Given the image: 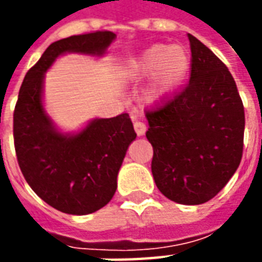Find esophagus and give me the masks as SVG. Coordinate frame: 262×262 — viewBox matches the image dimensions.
Listing matches in <instances>:
<instances>
[{
	"mask_svg": "<svg viewBox=\"0 0 262 262\" xmlns=\"http://www.w3.org/2000/svg\"><path fill=\"white\" fill-rule=\"evenodd\" d=\"M133 125H135V130H136L137 136H143L146 133V130H147V125L144 122H142V120H135Z\"/></svg>",
	"mask_w": 262,
	"mask_h": 262,
	"instance_id": "1",
	"label": "esophagus"
}]
</instances>
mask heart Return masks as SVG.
<instances>
[{"mask_svg": "<svg viewBox=\"0 0 262 262\" xmlns=\"http://www.w3.org/2000/svg\"><path fill=\"white\" fill-rule=\"evenodd\" d=\"M189 60L180 46L154 45L146 52L127 60L122 67V77L127 81H142L151 77L148 97L163 99L180 85L187 74Z\"/></svg>", "mask_w": 262, "mask_h": 262, "instance_id": "obj_1", "label": "heart"}]
</instances>
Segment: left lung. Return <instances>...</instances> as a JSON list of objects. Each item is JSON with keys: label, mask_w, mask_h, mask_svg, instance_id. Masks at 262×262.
Returning a JSON list of instances; mask_svg holds the SVG:
<instances>
[{"label": "left lung", "mask_w": 262, "mask_h": 262, "mask_svg": "<svg viewBox=\"0 0 262 262\" xmlns=\"http://www.w3.org/2000/svg\"><path fill=\"white\" fill-rule=\"evenodd\" d=\"M188 37L189 82L146 111V137L153 146L151 172L160 192L177 203L201 205L238 168L246 119L229 69L196 37Z\"/></svg>", "instance_id": "obj_1"}]
</instances>
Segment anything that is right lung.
<instances>
[{
  "label": "right lung",
  "mask_w": 262,
  "mask_h": 262,
  "mask_svg": "<svg viewBox=\"0 0 262 262\" xmlns=\"http://www.w3.org/2000/svg\"><path fill=\"white\" fill-rule=\"evenodd\" d=\"M114 39L112 32L98 31L52 43L20 85L14 111L18 164L37 196L63 213H92L112 199L120 165L136 133L129 114L92 120L74 136L59 133L43 109V75L60 54L101 56Z\"/></svg>",
  "instance_id": "1"
}]
</instances>
